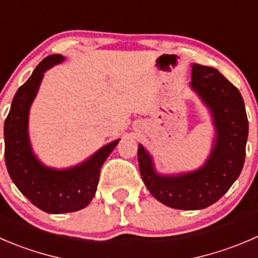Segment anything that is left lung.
Returning a JSON list of instances; mask_svg holds the SVG:
<instances>
[{
  "label": "left lung",
  "mask_w": 258,
  "mask_h": 258,
  "mask_svg": "<svg viewBox=\"0 0 258 258\" xmlns=\"http://www.w3.org/2000/svg\"><path fill=\"white\" fill-rule=\"evenodd\" d=\"M190 87L207 104L216 126L208 160L196 171L160 175L149 152L139 145L141 177L152 196L165 206L196 211L212 206L228 191L242 171L248 137L244 102L238 89L217 69L192 64Z\"/></svg>",
  "instance_id": "1"
}]
</instances>
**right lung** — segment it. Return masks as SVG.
I'll return each mask as SVG.
<instances>
[{
  "label": "right lung",
  "instance_id": "right-lung-1",
  "mask_svg": "<svg viewBox=\"0 0 258 258\" xmlns=\"http://www.w3.org/2000/svg\"><path fill=\"white\" fill-rule=\"evenodd\" d=\"M66 57L54 54L42 59L26 83L17 89L5 121V161L20 191L41 211L60 214L88 206L96 194L103 162L119 140L109 142L82 164L64 170L47 167L32 152L27 132L29 112L44 73Z\"/></svg>",
  "mask_w": 258,
  "mask_h": 258
}]
</instances>
